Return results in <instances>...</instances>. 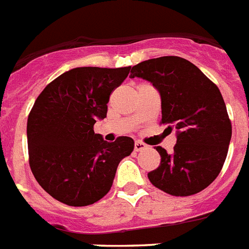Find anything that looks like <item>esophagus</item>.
Instances as JSON below:
<instances>
[{
  "mask_svg": "<svg viewBox=\"0 0 249 249\" xmlns=\"http://www.w3.org/2000/svg\"><path fill=\"white\" fill-rule=\"evenodd\" d=\"M147 145L145 142H142V141H140V140H137V141H135V151H141V150L146 149Z\"/></svg>",
  "mask_w": 249,
  "mask_h": 249,
  "instance_id": "esophagus-1",
  "label": "esophagus"
}]
</instances>
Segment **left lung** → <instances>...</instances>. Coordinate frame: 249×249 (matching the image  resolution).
Listing matches in <instances>:
<instances>
[{
  "instance_id": "obj_1",
  "label": "left lung",
  "mask_w": 249,
  "mask_h": 249,
  "mask_svg": "<svg viewBox=\"0 0 249 249\" xmlns=\"http://www.w3.org/2000/svg\"><path fill=\"white\" fill-rule=\"evenodd\" d=\"M131 77L153 84L161 98V121L177 129L174 153L157 146L160 165L147 173L154 186L172 196H191L219 176L231 139V123L221 92L194 63L177 55L143 61Z\"/></svg>"
}]
</instances>
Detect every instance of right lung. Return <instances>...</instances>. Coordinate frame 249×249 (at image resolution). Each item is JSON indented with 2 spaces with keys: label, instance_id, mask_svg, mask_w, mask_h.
I'll use <instances>...</instances> for the list:
<instances>
[{
  "label": "right lung",
  "instance_id": "add662e5",
  "mask_svg": "<svg viewBox=\"0 0 249 249\" xmlns=\"http://www.w3.org/2000/svg\"><path fill=\"white\" fill-rule=\"evenodd\" d=\"M131 67H77L36 98L28 117L29 164L42 188L69 206H88L109 192L117 166L133 151L131 137L107 142L94 132L113 90Z\"/></svg>",
  "mask_w": 249,
  "mask_h": 249
}]
</instances>
